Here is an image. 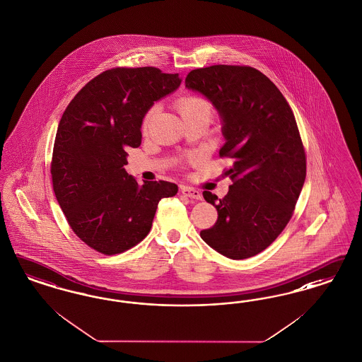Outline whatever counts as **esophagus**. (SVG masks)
Returning <instances> with one entry per match:
<instances>
[{"label":"esophagus","instance_id":"esophagus-1","mask_svg":"<svg viewBox=\"0 0 362 362\" xmlns=\"http://www.w3.org/2000/svg\"><path fill=\"white\" fill-rule=\"evenodd\" d=\"M182 194L186 195L188 198H192V199L202 200V194H200L199 189H197V188L183 186Z\"/></svg>","mask_w":362,"mask_h":362}]
</instances>
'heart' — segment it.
Here are the masks:
<instances>
[{"instance_id":"1","label":"heart","mask_w":362,"mask_h":362,"mask_svg":"<svg viewBox=\"0 0 362 362\" xmlns=\"http://www.w3.org/2000/svg\"><path fill=\"white\" fill-rule=\"evenodd\" d=\"M177 108L180 113L185 116L189 112H194V111H198V110H210V104L204 99H202L199 96H192V95H187V96H183L182 99H179L177 101ZM159 110V105L158 104H153L151 108H148V111L146 112V115L143 116V120H141V129L143 132H147L150 129L151 123L155 117V115Z\"/></svg>"}]
</instances>
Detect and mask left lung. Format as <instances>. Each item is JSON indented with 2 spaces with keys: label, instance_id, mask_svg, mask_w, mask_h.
I'll return each instance as SVG.
<instances>
[{
  "label": "left lung",
  "instance_id": "1",
  "mask_svg": "<svg viewBox=\"0 0 362 362\" xmlns=\"http://www.w3.org/2000/svg\"><path fill=\"white\" fill-rule=\"evenodd\" d=\"M186 87L219 111L226 139L219 156L233 159L225 198L203 192L218 219L200 237L227 258L254 257L284 231L305 183L306 153L294 113L274 83L246 65L194 69Z\"/></svg>",
  "mask_w": 362,
  "mask_h": 362
}]
</instances>
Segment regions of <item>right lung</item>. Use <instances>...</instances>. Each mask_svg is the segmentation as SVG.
Wrapping results in <instances>:
<instances>
[{"instance_id": "obj_1", "label": "right lung", "mask_w": 362, "mask_h": 362, "mask_svg": "<svg viewBox=\"0 0 362 362\" xmlns=\"http://www.w3.org/2000/svg\"><path fill=\"white\" fill-rule=\"evenodd\" d=\"M179 74L117 66L81 88L65 108L50 162L52 185L68 225L90 249L115 255L150 233L158 204L177 186L127 174V148L141 143V120L153 101L180 86Z\"/></svg>"}]
</instances>
